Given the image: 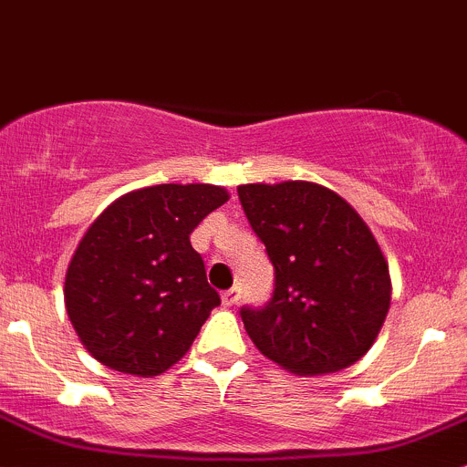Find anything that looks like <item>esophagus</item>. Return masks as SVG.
Segmentation results:
<instances>
[{
  "instance_id": "esophagus-1",
  "label": "esophagus",
  "mask_w": 467,
  "mask_h": 467,
  "mask_svg": "<svg viewBox=\"0 0 467 467\" xmlns=\"http://www.w3.org/2000/svg\"><path fill=\"white\" fill-rule=\"evenodd\" d=\"M239 298H242V289H239V286H233V289H228L221 294V300H223L225 307H233V305H237Z\"/></svg>"
}]
</instances>
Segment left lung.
Returning a JSON list of instances; mask_svg holds the SVG:
<instances>
[{"label": "left lung", "mask_w": 467, "mask_h": 467, "mask_svg": "<svg viewBox=\"0 0 467 467\" xmlns=\"http://www.w3.org/2000/svg\"><path fill=\"white\" fill-rule=\"evenodd\" d=\"M273 264L264 307H242L264 357L298 375L348 368L368 352L390 305L389 264L361 216L317 182L239 185Z\"/></svg>", "instance_id": "1"}]
</instances>
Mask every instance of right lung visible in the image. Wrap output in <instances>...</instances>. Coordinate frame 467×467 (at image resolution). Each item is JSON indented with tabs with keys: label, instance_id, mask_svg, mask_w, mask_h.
<instances>
[{
	"label": "right lung",
	"instance_id": "obj_1",
	"mask_svg": "<svg viewBox=\"0 0 467 467\" xmlns=\"http://www.w3.org/2000/svg\"><path fill=\"white\" fill-rule=\"evenodd\" d=\"M228 201L216 185L130 192L83 234L65 277V305L94 359L153 378L194 343L221 298L190 234Z\"/></svg>",
	"mask_w": 467,
	"mask_h": 467
}]
</instances>
